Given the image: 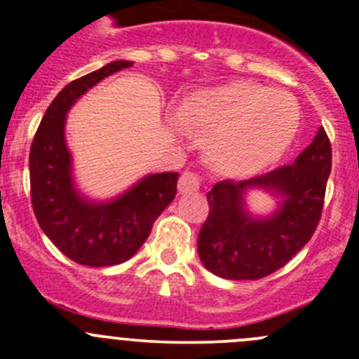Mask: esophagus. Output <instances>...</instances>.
<instances>
[{"instance_id": "obj_1", "label": "esophagus", "mask_w": 359, "mask_h": 359, "mask_svg": "<svg viewBox=\"0 0 359 359\" xmlns=\"http://www.w3.org/2000/svg\"><path fill=\"white\" fill-rule=\"evenodd\" d=\"M201 187L200 175L194 172H184L179 179V191L180 194H193L198 193Z\"/></svg>"}]
</instances>
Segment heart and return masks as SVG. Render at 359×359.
Returning <instances> with one entry per match:
<instances>
[{
    "mask_svg": "<svg viewBox=\"0 0 359 359\" xmlns=\"http://www.w3.org/2000/svg\"><path fill=\"white\" fill-rule=\"evenodd\" d=\"M184 126L206 137L219 172L252 177L280 161L299 130V106L288 93L238 81L200 90L180 107Z\"/></svg>",
    "mask_w": 359,
    "mask_h": 359,
    "instance_id": "heart-1",
    "label": "heart"
}]
</instances>
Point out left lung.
I'll return each mask as SVG.
<instances>
[{
  "label": "left lung",
  "instance_id": "1",
  "mask_svg": "<svg viewBox=\"0 0 359 359\" xmlns=\"http://www.w3.org/2000/svg\"><path fill=\"white\" fill-rule=\"evenodd\" d=\"M330 170L332 146L320 126L293 165L241 182H217L206 193L210 213L198 236L203 266L224 280H260L283 267L320 222ZM252 190L277 200L273 212L249 210Z\"/></svg>",
  "mask_w": 359,
  "mask_h": 359
}]
</instances>
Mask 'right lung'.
Returning <instances> with one entry per match:
<instances>
[{
    "label": "right lung",
    "mask_w": 359,
    "mask_h": 359,
    "mask_svg": "<svg viewBox=\"0 0 359 359\" xmlns=\"http://www.w3.org/2000/svg\"><path fill=\"white\" fill-rule=\"evenodd\" d=\"M132 66V60H114L64 86L32 140L29 173L34 215L50 241L81 266H116L135 255L177 194L175 172L149 173L109 200L86 196L74 180L67 112L97 83Z\"/></svg>",
    "instance_id": "1"
}]
</instances>
